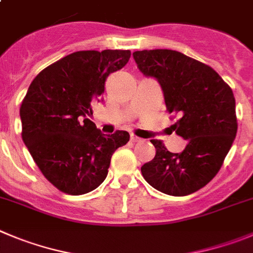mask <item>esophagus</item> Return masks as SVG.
<instances>
[{"mask_svg": "<svg viewBox=\"0 0 253 253\" xmlns=\"http://www.w3.org/2000/svg\"><path fill=\"white\" fill-rule=\"evenodd\" d=\"M130 140L133 143H138V142H142L143 139L139 138V136H136V135H134V134H131V135H130Z\"/></svg>", "mask_w": 253, "mask_h": 253, "instance_id": "34e87169", "label": "esophagus"}]
</instances>
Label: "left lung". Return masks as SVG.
Instances as JSON below:
<instances>
[{
	"instance_id": "obj_1",
	"label": "left lung",
	"mask_w": 253,
	"mask_h": 253,
	"mask_svg": "<svg viewBox=\"0 0 253 253\" xmlns=\"http://www.w3.org/2000/svg\"><path fill=\"white\" fill-rule=\"evenodd\" d=\"M133 57L143 75L158 81L168 111L179 115L175 133L188 140L183 152L170 153L153 139L157 153L142 167L143 177L169 196L194 193L218 173L236 138L232 89L208 65L178 51H135Z\"/></svg>"
}]
</instances>
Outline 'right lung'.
Instances as JSON below:
<instances>
[{"instance_id":"1","label":"right lung","mask_w":253,"mask_h":253,"mask_svg":"<svg viewBox=\"0 0 253 253\" xmlns=\"http://www.w3.org/2000/svg\"><path fill=\"white\" fill-rule=\"evenodd\" d=\"M129 50L76 51L43 69L21 104L22 139L35 163L64 193L94 191L108 175L111 155L128 131L103 134L89 119L103 101L106 78L124 68Z\"/></svg>"}]
</instances>
